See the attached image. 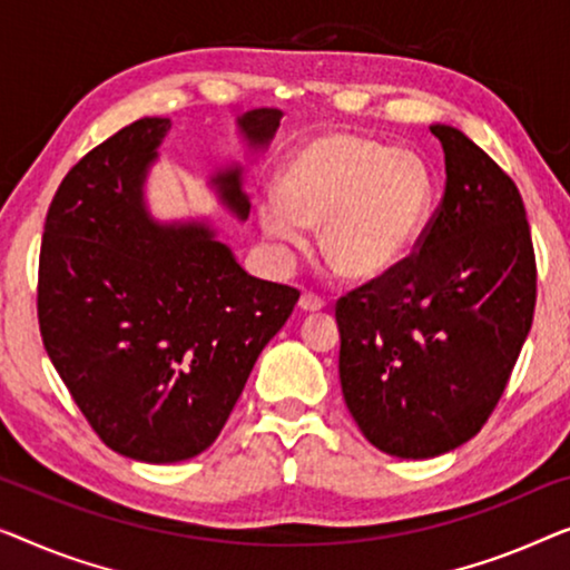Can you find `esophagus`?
I'll return each mask as SVG.
<instances>
[{"label": "esophagus", "mask_w": 570, "mask_h": 570, "mask_svg": "<svg viewBox=\"0 0 570 570\" xmlns=\"http://www.w3.org/2000/svg\"><path fill=\"white\" fill-rule=\"evenodd\" d=\"M323 307H325L323 296H317V294H312V292H304L299 296V309H304V312H320Z\"/></svg>", "instance_id": "obj_1"}]
</instances>
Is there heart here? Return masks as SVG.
<instances>
[{
    "instance_id": "1",
    "label": "heart",
    "mask_w": 570,
    "mask_h": 570,
    "mask_svg": "<svg viewBox=\"0 0 570 570\" xmlns=\"http://www.w3.org/2000/svg\"><path fill=\"white\" fill-rule=\"evenodd\" d=\"M434 204V178L419 155L354 134L309 141L288 159L278 194L261 202L268 237L320 253L335 276L372 282L397 268L419 243Z\"/></svg>"
}]
</instances>
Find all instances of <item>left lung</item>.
I'll list each match as a JSON object with an SVG mask.
<instances>
[{"instance_id": "obj_1", "label": "left lung", "mask_w": 570, "mask_h": 570, "mask_svg": "<svg viewBox=\"0 0 570 570\" xmlns=\"http://www.w3.org/2000/svg\"><path fill=\"white\" fill-rule=\"evenodd\" d=\"M446 183L411 255L335 304L341 387L376 449L426 460L485 426L507 390L537 302L519 188L475 141L431 126Z\"/></svg>"}]
</instances>
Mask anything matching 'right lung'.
Masks as SVG:
<instances>
[{
    "label": "right lung",
    "mask_w": 570,
    "mask_h": 570,
    "mask_svg": "<svg viewBox=\"0 0 570 570\" xmlns=\"http://www.w3.org/2000/svg\"><path fill=\"white\" fill-rule=\"evenodd\" d=\"M282 110L239 118L253 144ZM170 118H139L87 151L46 214L38 325L56 372L102 444L139 462H180L214 444L255 358L299 292L247 276L212 229H163L141 183ZM247 216L239 173L216 178Z\"/></svg>",
    "instance_id": "right-lung-1"
}]
</instances>
